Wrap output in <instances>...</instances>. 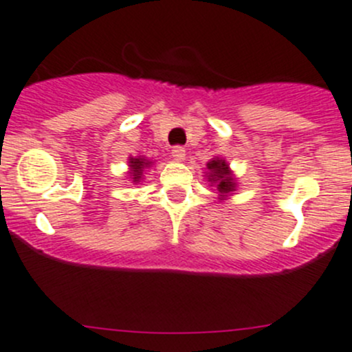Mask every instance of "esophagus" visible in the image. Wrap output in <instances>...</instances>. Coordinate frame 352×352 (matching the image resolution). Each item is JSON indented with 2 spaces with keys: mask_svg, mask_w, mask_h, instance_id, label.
<instances>
[{
  "mask_svg": "<svg viewBox=\"0 0 352 352\" xmlns=\"http://www.w3.org/2000/svg\"><path fill=\"white\" fill-rule=\"evenodd\" d=\"M171 154H173V157H175V161H177V162L184 161V157H186V151H184V147H179V145L173 148Z\"/></svg>",
  "mask_w": 352,
  "mask_h": 352,
  "instance_id": "34e87169",
  "label": "esophagus"
}]
</instances>
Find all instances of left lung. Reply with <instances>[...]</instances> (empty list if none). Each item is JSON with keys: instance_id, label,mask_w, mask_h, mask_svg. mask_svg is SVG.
Wrapping results in <instances>:
<instances>
[{"instance_id": "1", "label": "left lung", "mask_w": 352, "mask_h": 352, "mask_svg": "<svg viewBox=\"0 0 352 352\" xmlns=\"http://www.w3.org/2000/svg\"><path fill=\"white\" fill-rule=\"evenodd\" d=\"M205 177L214 186L219 193V200H228L234 195L238 183H236L234 173L231 171L229 164L226 159L214 157L207 162V171H205Z\"/></svg>"}]
</instances>
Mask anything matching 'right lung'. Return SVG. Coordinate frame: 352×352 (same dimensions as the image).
Segmentation results:
<instances>
[{"label": "right lung", "mask_w": 352, "mask_h": 352, "mask_svg": "<svg viewBox=\"0 0 352 352\" xmlns=\"http://www.w3.org/2000/svg\"><path fill=\"white\" fill-rule=\"evenodd\" d=\"M154 162L148 161L144 155H137V157H128V179L133 181L135 184H138L140 181H144V173L145 169L152 168Z\"/></svg>", "instance_id": "add662e5"}]
</instances>
